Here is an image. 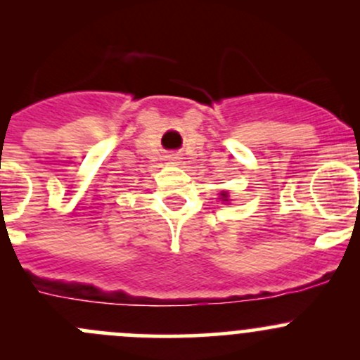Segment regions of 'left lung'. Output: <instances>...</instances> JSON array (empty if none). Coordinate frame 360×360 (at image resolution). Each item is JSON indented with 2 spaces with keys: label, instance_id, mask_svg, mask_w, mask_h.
<instances>
[{
  "label": "left lung",
  "instance_id": "1",
  "mask_svg": "<svg viewBox=\"0 0 360 360\" xmlns=\"http://www.w3.org/2000/svg\"><path fill=\"white\" fill-rule=\"evenodd\" d=\"M221 197H223V200H226V198H228V193H221Z\"/></svg>",
  "mask_w": 360,
  "mask_h": 360
}]
</instances>
